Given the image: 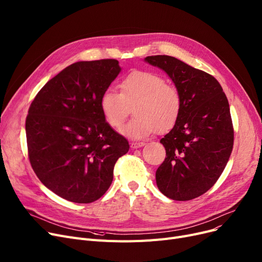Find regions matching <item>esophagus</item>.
<instances>
[{
    "label": "esophagus",
    "mask_w": 262,
    "mask_h": 262,
    "mask_svg": "<svg viewBox=\"0 0 262 262\" xmlns=\"http://www.w3.org/2000/svg\"><path fill=\"white\" fill-rule=\"evenodd\" d=\"M143 145H144V142H132L130 147L132 149H139V147H141Z\"/></svg>",
    "instance_id": "obj_1"
}]
</instances>
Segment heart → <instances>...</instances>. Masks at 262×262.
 <instances>
[{"label":"heart","instance_id":"b5f03b06","mask_svg":"<svg viewBox=\"0 0 262 262\" xmlns=\"http://www.w3.org/2000/svg\"><path fill=\"white\" fill-rule=\"evenodd\" d=\"M99 107L112 128H120L134 108L135 119L121 129L132 139L166 133L179 120L182 97L179 90L165 78L151 72H133L120 83V93L111 89L100 96Z\"/></svg>","mask_w":262,"mask_h":262}]
</instances>
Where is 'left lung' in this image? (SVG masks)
Segmentation results:
<instances>
[{
	"label": "left lung",
	"mask_w": 262,
	"mask_h": 262,
	"mask_svg": "<svg viewBox=\"0 0 262 262\" xmlns=\"http://www.w3.org/2000/svg\"><path fill=\"white\" fill-rule=\"evenodd\" d=\"M146 63L161 68L182 97L178 122L161 143L166 158L156 170V184L172 200L201 196L219 180L233 146L230 108L216 79L173 56L152 55Z\"/></svg>",
	"instance_id": "1"
}]
</instances>
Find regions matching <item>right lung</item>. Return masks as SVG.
Returning a JSON list of instances; mask_svg holds the SVG:
<instances>
[{
	"mask_svg": "<svg viewBox=\"0 0 262 262\" xmlns=\"http://www.w3.org/2000/svg\"><path fill=\"white\" fill-rule=\"evenodd\" d=\"M121 71L112 59L76 62L32 101L26 121L30 163L41 183L63 199H99L112 183L117 161L129 150L99 107Z\"/></svg>",
	"mask_w": 262,
	"mask_h": 262,
	"instance_id": "obj_1",
	"label": "right lung"
}]
</instances>
